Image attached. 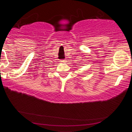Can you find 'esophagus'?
Here are the masks:
<instances>
[{
    "label": "esophagus",
    "instance_id": "1",
    "mask_svg": "<svg viewBox=\"0 0 132 132\" xmlns=\"http://www.w3.org/2000/svg\"><path fill=\"white\" fill-rule=\"evenodd\" d=\"M61 62H65V60H63V59H62L61 60Z\"/></svg>",
    "mask_w": 132,
    "mask_h": 132
}]
</instances>
